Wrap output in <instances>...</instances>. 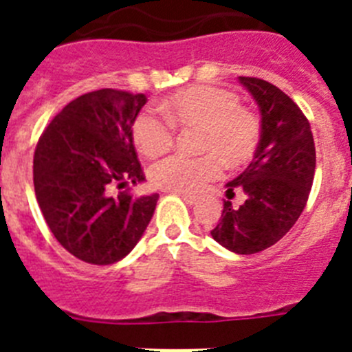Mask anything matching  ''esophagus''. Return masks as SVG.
I'll use <instances>...</instances> for the list:
<instances>
[{
    "instance_id": "34e87169",
    "label": "esophagus",
    "mask_w": 352,
    "mask_h": 352,
    "mask_svg": "<svg viewBox=\"0 0 352 352\" xmlns=\"http://www.w3.org/2000/svg\"><path fill=\"white\" fill-rule=\"evenodd\" d=\"M182 199L186 204H195L199 201L197 195H190V194H182Z\"/></svg>"
}]
</instances>
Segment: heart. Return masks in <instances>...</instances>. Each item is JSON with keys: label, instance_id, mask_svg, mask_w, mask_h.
Returning a JSON list of instances; mask_svg holds the SVG:
<instances>
[{"label": "heart", "instance_id": "1", "mask_svg": "<svg viewBox=\"0 0 352 352\" xmlns=\"http://www.w3.org/2000/svg\"><path fill=\"white\" fill-rule=\"evenodd\" d=\"M234 91L210 84L174 91L162 104L165 116L146 109L133 120V142L144 157L166 153L174 142L176 126L199 129V157L170 155L149 169L158 188L197 192L229 167H241L254 158L261 141V121L243 107Z\"/></svg>", "mask_w": 352, "mask_h": 352}]
</instances>
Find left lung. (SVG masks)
<instances>
[{"label":"left lung","mask_w":352,"mask_h":352,"mask_svg":"<svg viewBox=\"0 0 352 352\" xmlns=\"http://www.w3.org/2000/svg\"><path fill=\"white\" fill-rule=\"evenodd\" d=\"M261 111V141L250 166L227 183V201L214 241L234 254H257L272 247L300 219L307 206L314 173L316 146L309 120L292 98L272 82L239 77ZM245 194L236 208L234 190Z\"/></svg>","instance_id":"1"}]
</instances>
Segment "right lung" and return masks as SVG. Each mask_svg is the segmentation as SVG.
Returning a JSON list of instances; mask_svg holds the SVG:
<instances>
[{
	"label": "right lung",
	"mask_w": 352,
	"mask_h": 352,
	"mask_svg": "<svg viewBox=\"0 0 352 352\" xmlns=\"http://www.w3.org/2000/svg\"><path fill=\"white\" fill-rule=\"evenodd\" d=\"M146 100L113 88L80 95L36 142L33 183L43 219L61 247L84 263L123 259L153 217L158 194L109 192L144 179L132 125Z\"/></svg>",
	"instance_id": "add662e5"
}]
</instances>
